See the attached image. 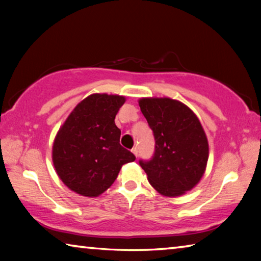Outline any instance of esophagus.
<instances>
[{"instance_id": "1", "label": "esophagus", "mask_w": 261, "mask_h": 261, "mask_svg": "<svg viewBox=\"0 0 261 261\" xmlns=\"http://www.w3.org/2000/svg\"><path fill=\"white\" fill-rule=\"evenodd\" d=\"M131 152L135 154V156H138V148H137V147H134V148H132V149H131Z\"/></svg>"}]
</instances>
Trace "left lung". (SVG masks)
<instances>
[{
    "label": "left lung",
    "instance_id": "left-lung-1",
    "mask_svg": "<svg viewBox=\"0 0 261 261\" xmlns=\"http://www.w3.org/2000/svg\"><path fill=\"white\" fill-rule=\"evenodd\" d=\"M141 113L155 138L151 161H139L149 184L165 197H179L200 182L208 161V140L199 118L170 98H141Z\"/></svg>",
    "mask_w": 261,
    "mask_h": 261
}]
</instances>
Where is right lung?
I'll list each match as a JSON object with an SVG mask.
<instances>
[{
	"mask_svg": "<svg viewBox=\"0 0 261 261\" xmlns=\"http://www.w3.org/2000/svg\"><path fill=\"white\" fill-rule=\"evenodd\" d=\"M125 96L94 93L82 100L62 124L51 159L64 185L84 197H99L112 187L123 165L136 160L121 146L115 116Z\"/></svg>",
	"mask_w": 261,
	"mask_h": 261,
	"instance_id": "right-lung-1",
	"label": "right lung"
}]
</instances>
